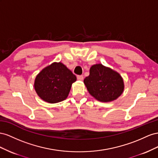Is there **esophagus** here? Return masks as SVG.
Returning <instances> with one entry per match:
<instances>
[{"mask_svg":"<svg viewBox=\"0 0 158 158\" xmlns=\"http://www.w3.org/2000/svg\"><path fill=\"white\" fill-rule=\"evenodd\" d=\"M77 78L78 80L79 81H83L84 77H83V75H77Z\"/></svg>","mask_w":158,"mask_h":158,"instance_id":"1","label":"esophagus"}]
</instances>
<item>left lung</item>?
<instances>
[{"instance_id":"1","label":"left lung","mask_w":158,"mask_h":158,"mask_svg":"<svg viewBox=\"0 0 158 158\" xmlns=\"http://www.w3.org/2000/svg\"><path fill=\"white\" fill-rule=\"evenodd\" d=\"M84 83L91 95L99 101L106 102L118 98L124 88L120 75L101 64L91 66Z\"/></svg>"}]
</instances>
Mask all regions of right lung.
Segmentation results:
<instances>
[{
    "label": "right lung",
    "mask_w": 158,
    "mask_h": 158,
    "mask_svg": "<svg viewBox=\"0 0 158 158\" xmlns=\"http://www.w3.org/2000/svg\"><path fill=\"white\" fill-rule=\"evenodd\" d=\"M76 76L61 62H54L37 75L34 89L43 101L56 103L64 101L68 96Z\"/></svg>",
    "instance_id": "obj_1"
}]
</instances>
